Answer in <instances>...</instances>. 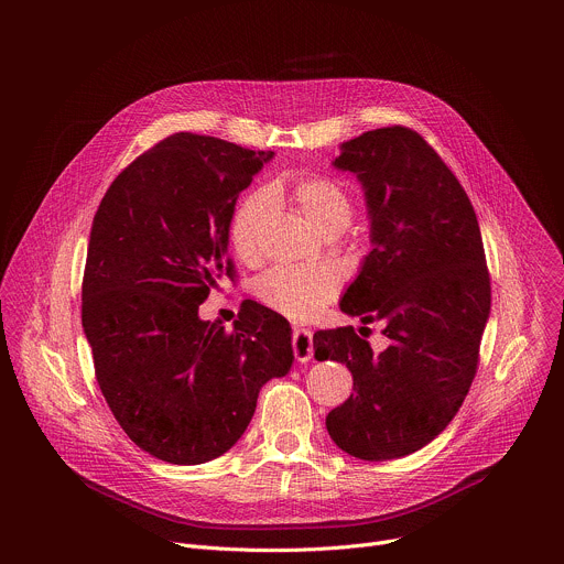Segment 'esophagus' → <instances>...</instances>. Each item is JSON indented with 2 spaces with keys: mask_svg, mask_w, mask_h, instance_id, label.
Masks as SVG:
<instances>
[{
  "mask_svg": "<svg viewBox=\"0 0 564 564\" xmlns=\"http://www.w3.org/2000/svg\"><path fill=\"white\" fill-rule=\"evenodd\" d=\"M292 350L296 361H310L314 355V346H312V333L307 328H294L292 333Z\"/></svg>",
  "mask_w": 564,
  "mask_h": 564,
  "instance_id": "esophagus-1",
  "label": "esophagus"
}]
</instances>
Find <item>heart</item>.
Segmentation results:
<instances>
[{"label":"heart","mask_w":564,"mask_h":564,"mask_svg":"<svg viewBox=\"0 0 564 564\" xmlns=\"http://www.w3.org/2000/svg\"><path fill=\"white\" fill-rule=\"evenodd\" d=\"M290 200L321 234H339L348 227L355 200L350 189L333 176L305 174L281 176L268 187L248 192L234 207L229 218V243L243 263H257L263 250V231L270 223L276 200ZM344 276L333 265H276L254 283L257 299L294 321L316 316L337 299Z\"/></svg>","instance_id":"b5f03b06"}]
</instances>
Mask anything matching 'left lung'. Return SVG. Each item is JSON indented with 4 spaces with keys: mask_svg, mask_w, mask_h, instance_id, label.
I'll use <instances>...</instances> for the list:
<instances>
[{
    "mask_svg": "<svg viewBox=\"0 0 564 564\" xmlns=\"http://www.w3.org/2000/svg\"><path fill=\"white\" fill-rule=\"evenodd\" d=\"M333 165L361 183L372 243L339 305L364 326L383 321L390 344L372 352L352 326L314 333V357L346 364L355 381L326 429L348 455L383 462L420 451L459 411L491 279L473 205L417 131H366L341 144Z\"/></svg>",
    "mask_w": 564,
    "mask_h": 564,
    "instance_id": "1",
    "label": "left lung"
}]
</instances>
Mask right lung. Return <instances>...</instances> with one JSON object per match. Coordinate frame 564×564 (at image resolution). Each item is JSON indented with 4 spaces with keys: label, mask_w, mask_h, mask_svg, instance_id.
I'll return each instance as SVG.
<instances>
[{
    "label": "right lung",
    "mask_w": 564,
    "mask_h": 564,
    "mask_svg": "<svg viewBox=\"0 0 564 564\" xmlns=\"http://www.w3.org/2000/svg\"><path fill=\"white\" fill-rule=\"evenodd\" d=\"M272 155L174 133L118 174L94 216L83 328L96 379L129 440L163 462L227 453L261 386L294 361L290 324L257 301L231 333L198 316L216 281L234 279L229 218Z\"/></svg>",
    "instance_id": "right-lung-1"
}]
</instances>
